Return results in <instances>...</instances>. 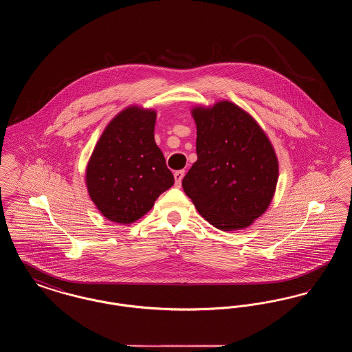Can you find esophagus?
<instances>
[{"label": "esophagus", "mask_w": 352, "mask_h": 352, "mask_svg": "<svg viewBox=\"0 0 352 352\" xmlns=\"http://www.w3.org/2000/svg\"><path fill=\"white\" fill-rule=\"evenodd\" d=\"M184 177V170H177V171L174 173V178H175V184H177V186H181V182H182Z\"/></svg>", "instance_id": "1"}]
</instances>
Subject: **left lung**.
Here are the masks:
<instances>
[{"label": "left lung", "instance_id": "obj_1", "mask_svg": "<svg viewBox=\"0 0 352 352\" xmlns=\"http://www.w3.org/2000/svg\"><path fill=\"white\" fill-rule=\"evenodd\" d=\"M198 160L182 179L198 212L221 231L250 227L268 208L278 179L273 146L231 101L194 108Z\"/></svg>", "mask_w": 352, "mask_h": 352}]
</instances>
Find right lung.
Segmentation results:
<instances>
[{"label": "right lung", "mask_w": 352, "mask_h": 352, "mask_svg": "<svg viewBox=\"0 0 352 352\" xmlns=\"http://www.w3.org/2000/svg\"><path fill=\"white\" fill-rule=\"evenodd\" d=\"M155 112L129 107L113 118L91 155L85 182L92 201L112 221L129 224L174 184L154 141Z\"/></svg>", "instance_id": "1"}]
</instances>
